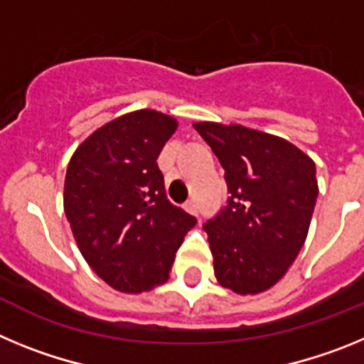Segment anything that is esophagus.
I'll return each mask as SVG.
<instances>
[{
	"mask_svg": "<svg viewBox=\"0 0 364 364\" xmlns=\"http://www.w3.org/2000/svg\"><path fill=\"white\" fill-rule=\"evenodd\" d=\"M186 211H188V213H191V215H197L198 213V208H197V202L195 200H188L186 202Z\"/></svg>",
	"mask_w": 364,
	"mask_h": 364,
	"instance_id": "obj_1",
	"label": "esophagus"
}]
</instances>
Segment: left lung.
Segmentation results:
<instances>
[{
    "instance_id": "8db88e82",
    "label": "left lung",
    "mask_w": 364,
    "mask_h": 364,
    "mask_svg": "<svg viewBox=\"0 0 364 364\" xmlns=\"http://www.w3.org/2000/svg\"><path fill=\"white\" fill-rule=\"evenodd\" d=\"M228 184L226 210L204 224L222 288L255 295L297 259L319 195L315 164L288 140L239 124L197 122Z\"/></svg>"
}]
</instances>
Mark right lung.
Wrapping results in <instances>:
<instances>
[{
  "instance_id": "right-lung-1",
  "label": "right lung",
  "mask_w": 364,
  "mask_h": 364,
  "mask_svg": "<svg viewBox=\"0 0 364 364\" xmlns=\"http://www.w3.org/2000/svg\"><path fill=\"white\" fill-rule=\"evenodd\" d=\"M178 127L153 109L127 112L87 136L70 156L63 210L92 272L125 294L169 279L197 218L167 200L160 151Z\"/></svg>"
}]
</instances>
